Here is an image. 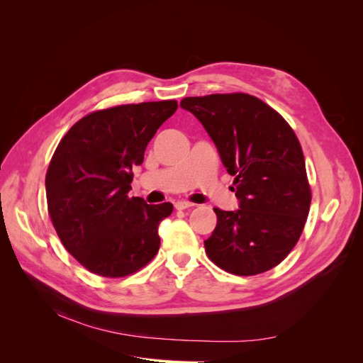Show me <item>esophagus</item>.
Returning <instances> with one entry per match:
<instances>
[{"mask_svg":"<svg viewBox=\"0 0 363 363\" xmlns=\"http://www.w3.org/2000/svg\"><path fill=\"white\" fill-rule=\"evenodd\" d=\"M174 206H175V208H177V211H184V208H189V207H192L194 204L189 203V201H186V200H180V201L175 203Z\"/></svg>","mask_w":363,"mask_h":363,"instance_id":"1","label":"esophagus"}]
</instances>
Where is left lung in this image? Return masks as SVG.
<instances>
[{"label": "left lung", "mask_w": 363, "mask_h": 363, "mask_svg": "<svg viewBox=\"0 0 363 363\" xmlns=\"http://www.w3.org/2000/svg\"><path fill=\"white\" fill-rule=\"evenodd\" d=\"M230 175L238 211L213 208L218 223L204 240L208 259L236 276H256L286 257L311 206L301 145L274 108L248 94L183 98Z\"/></svg>", "instance_id": "left-lung-1"}]
</instances>
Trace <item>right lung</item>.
<instances>
[{"mask_svg": "<svg viewBox=\"0 0 363 363\" xmlns=\"http://www.w3.org/2000/svg\"><path fill=\"white\" fill-rule=\"evenodd\" d=\"M175 111V100L98 111L75 123L54 151L45 177L52 225L69 255L96 276H130L157 255L159 224L172 204H147L128 192L131 169Z\"/></svg>", "mask_w": 363, "mask_h": 363, "instance_id": "right-lung-1", "label": "right lung"}]
</instances>
